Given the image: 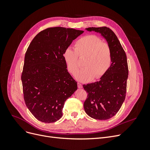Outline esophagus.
Masks as SVG:
<instances>
[{
  "instance_id": "esophagus-1",
  "label": "esophagus",
  "mask_w": 150,
  "mask_h": 150,
  "mask_svg": "<svg viewBox=\"0 0 150 150\" xmlns=\"http://www.w3.org/2000/svg\"><path fill=\"white\" fill-rule=\"evenodd\" d=\"M78 88H83V85L81 84V83H78Z\"/></svg>"
}]
</instances>
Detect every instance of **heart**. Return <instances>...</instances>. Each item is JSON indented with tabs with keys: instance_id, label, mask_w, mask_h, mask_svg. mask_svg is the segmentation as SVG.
I'll list each match as a JSON object with an SVG mask.
<instances>
[{
	"instance_id": "obj_1",
	"label": "heart",
	"mask_w": 150,
	"mask_h": 150,
	"mask_svg": "<svg viewBox=\"0 0 150 150\" xmlns=\"http://www.w3.org/2000/svg\"><path fill=\"white\" fill-rule=\"evenodd\" d=\"M85 57V67L76 74L77 79L88 82L93 78L100 79L110 69L111 62V50L108 44L94 35H88L77 40L74 50L66 48L63 52V58L67 69L72 74H75L79 68L78 57Z\"/></svg>"
}]
</instances>
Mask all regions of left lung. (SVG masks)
<instances>
[{
    "label": "left lung",
    "mask_w": 150,
    "mask_h": 150,
    "mask_svg": "<svg viewBox=\"0 0 150 150\" xmlns=\"http://www.w3.org/2000/svg\"><path fill=\"white\" fill-rule=\"evenodd\" d=\"M86 30L100 33L111 50V65L105 75L97 82L83 85L88 94L84 103L85 112L92 118L106 120L118 112L125 99L128 77L127 57L111 29L104 26L88 28Z\"/></svg>",
    "instance_id": "left-lung-1"
}]
</instances>
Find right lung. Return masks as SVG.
Returning <instances> with one entry per match:
<instances>
[{
    "instance_id": "right-lung-1",
    "label": "right lung",
    "mask_w": 150,
    "mask_h": 150,
    "mask_svg": "<svg viewBox=\"0 0 150 150\" xmlns=\"http://www.w3.org/2000/svg\"><path fill=\"white\" fill-rule=\"evenodd\" d=\"M83 33L61 27L47 28L35 36L27 49L21 75L24 99L39 121L51 123L59 120L66 99L78 89L63 52Z\"/></svg>"
}]
</instances>
